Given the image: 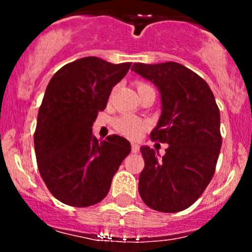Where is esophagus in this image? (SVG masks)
Returning <instances> with one entry per match:
<instances>
[{"label":"esophagus","instance_id":"esophagus-1","mask_svg":"<svg viewBox=\"0 0 252 252\" xmlns=\"http://www.w3.org/2000/svg\"><path fill=\"white\" fill-rule=\"evenodd\" d=\"M131 151H133L134 154H138V152L140 151V147H139V145L135 144V142H131Z\"/></svg>","mask_w":252,"mask_h":252}]
</instances>
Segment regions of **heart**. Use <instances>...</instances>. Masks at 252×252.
Segmentation results:
<instances>
[{"label": "heart", "mask_w": 252, "mask_h": 252, "mask_svg": "<svg viewBox=\"0 0 252 252\" xmlns=\"http://www.w3.org/2000/svg\"><path fill=\"white\" fill-rule=\"evenodd\" d=\"M135 86L139 94L147 90H155L151 84L145 83V81H136ZM113 126L122 135L129 139H138L147 129V122L133 114H122L114 119Z\"/></svg>", "instance_id": "b5f03b06"}]
</instances>
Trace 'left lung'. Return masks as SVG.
<instances>
[{
	"instance_id": "1",
	"label": "left lung",
	"mask_w": 252,
	"mask_h": 252,
	"mask_svg": "<svg viewBox=\"0 0 252 252\" xmlns=\"http://www.w3.org/2000/svg\"><path fill=\"white\" fill-rule=\"evenodd\" d=\"M131 69L158 88L162 114L150 138L169 145L162 158L154 149H140L139 194L152 210L179 212L201 196L215 174L222 145L220 110L208 84L180 63H134Z\"/></svg>"
}]
</instances>
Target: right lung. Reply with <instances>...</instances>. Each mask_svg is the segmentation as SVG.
<instances>
[{"label": "right lung", "mask_w": 252, "mask_h": 252, "mask_svg": "<svg viewBox=\"0 0 252 252\" xmlns=\"http://www.w3.org/2000/svg\"><path fill=\"white\" fill-rule=\"evenodd\" d=\"M130 65L79 58L63 65L48 83L37 114L35 155L47 189L63 204L88 207L102 201L130 152V142L123 136L114 134L98 141L91 129Z\"/></svg>", "instance_id": "obj_1"}]
</instances>
